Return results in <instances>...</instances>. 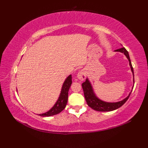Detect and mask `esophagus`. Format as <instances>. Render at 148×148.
<instances>
[{"instance_id": "1", "label": "esophagus", "mask_w": 148, "mask_h": 148, "mask_svg": "<svg viewBox=\"0 0 148 148\" xmlns=\"http://www.w3.org/2000/svg\"><path fill=\"white\" fill-rule=\"evenodd\" d=\"M77 77L78 79L81 81H84V79H86V71L84 70V69H82L80 71H79V72L77 73Z\"/></svg>"}]
</instances>
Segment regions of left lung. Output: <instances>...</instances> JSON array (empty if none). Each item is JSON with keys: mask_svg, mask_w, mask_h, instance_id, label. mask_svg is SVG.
<instances>
[{"mask_svg": "<svg viewBox=\"0 0 148 148\" xmlns=\"http://www.w3.org/2000/svg\"><path fill=\"white\" fill-rule=\"evenodd\" d=\"M114 51L122 53L125 55V56H126L127 58L128 59V62H129V65L131 69V71L133 74V77H134L133 67H132V65L129 54H128V52L127 51V49L122 47L121 48L115 50ZM133 81H134V77ZM82 88L84 92V98H85L87 104L88 105L89 107H90L91 108H92L93 109L95 110V111H97L108 112V111H114V110L119 108L120 107H121L123 105L125 102H126L127 100L128 99V98H129L132 91L133 90L134 85L132 86V88L131 92L129 93L128 95L126 97V98H125L122 100H120V101L116 102H106V101H103V100L101 99H100L99 97L97 96L95 92H94L92 83H91L88 77L86 78V81H84V83H83Z\"/></svg>", "mask_w": 148, "mask_h": 148, "instance_id": "1", "label": "left lung"}]
</instances>
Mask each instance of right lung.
Segmentation results:
<instances>
[{
    "label": "right lung",
    "mask_w": 148,
    "mask_h": 148,
    "mask_svg": "<svg viewBox=\"0 0 148 148\" xmlns=\"http://www.w3.org/2000/svg\"><path fill=\"white\" fill-rule=\"evenodd\" d=\"M71 84L72 75L70 74L69 76L67 77L64 83H63L60 93L58 98L54 106L49 111L45 113H42V114H39L38 115L42 116V117H49V116L57 114L62 112L65 108L66 105H67L68 100V92L71 86Z\"/></svg>",
    "instance_id": "obj_1"
}]
</instances>
